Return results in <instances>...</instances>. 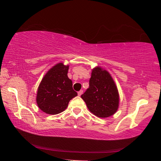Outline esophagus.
<instances>
[{"mask_svg":"<svg viewBox=\"0 0 161 161\" xmlns=\"http://www.w3.org/2000/svg\"><path fill=\"white\" fill-rule=\"evenodd\" d=\"M77 93H78V95H79V96H81V94H82V93H83V91H82V90H81V91H79Z\"/></svg>","mask_w":161,"mask_h":161,"instance_id":"esophagus-1","label":"esophagus"}]
</instances>
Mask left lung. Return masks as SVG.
I'll list each match as a JSON object with an SVG mask.
<instances>
[{
    "label": "left lung",
    "mask_w": 161,
    "mask_h": 161,
    "mask_svg": "<svg viewBox=\"0 0 161 161\" xmlns=\"http://www.w3.org/2000/svg\"><path fill=\"white\" fill-rule=\"evenodd\" d=\"M81 97L86 102L89 111L97 117H109L118 110V88L110 74L100 67L92 70L89 87Z\"/></svg>",
    "instance_id": "8db88e82"
}]
</instances>
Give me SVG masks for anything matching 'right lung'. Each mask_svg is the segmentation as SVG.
<instances>
[{
	"mask_svg": "<svg viewBox=\"0 0 161 161\" xmlns=\"http://www.w3.org/2000/svg\"><path fill=\"white\" fill-rule=\"evenodd\" d=\"M68 66L57 64L47 72L39 84L36 103L41 110L47 114L56 115L64 111L70 100L77 93L73 82L68 77Z\"/></svg>",
	"mask_w": 161,
	"mask_h": 161,
	"instance_id": "1",
	"label": "right lung"
}]
</instances>
